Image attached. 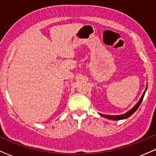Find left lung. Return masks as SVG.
Segmentation results:
<instances>
[{
  "instance_id": "8db88e82",
  "label": "left lung",
  "mask_w": 156,
  "mask_h": 156,
  "mask_svg": "<svg viewBox=\"0 0 156 156\" xmlns=\"http://www.w3.org/2000/svg\"><path fill=\"white\" fill-rule=\"evenodd\" d=\"M146 90H147V88H146V89H145V91H144V92L143 93V94H142V96H141V98L140 101H139V102H138V103H136V104L135 106H134L133 108H132V109H130V110L129 111V112H126V113H125V114H122V115H117V116L105 115V114H100V115L102 116V117H105V118H107V119H112V120H119V119H126V118L129 117L130 116H131L132 114H133V113L135 112L137 110L138 108H139V105H141V102H142V101H143V98H144V94H145V92H146Z\"/></svg>"
}]
</instances>
